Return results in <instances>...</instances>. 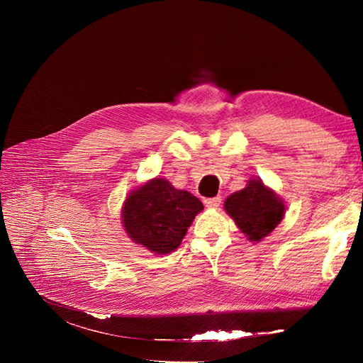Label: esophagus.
Instances as JSON below:
<instances>
[{"label": "esophagus", "mask_w": 363, "mask_h": 363, "mask_svg": "<svg viewBox=\"0 0 363 363\" xmlns=\"http://www.w3.org/2000/svg\"><path fill=\"white\" fill-rule=\"evenodd\" d=\"M204 204H206V207L215 208V207H218L219 204H221V196H213V199H204Z\"/></svg>", "instance_id": "34e87169"}]
</instances>
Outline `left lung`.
<instances>
[{"label": "left lung", "mask_w": 363, "mask_h": 363, "mask_svg": "<svg viewBox=\"0 0 363 363\" xmlns=\"http://www.w3.org/2000/svg\"><path fill=\"white\" fill-rule=\"evenodd\" d=\"M224 208L252 242L267 238L280 224L286 211L280 196L260 179L248 180L244 189L230 195Z\"/></svg>", "instance_id": "obj_1"}]
</instances>
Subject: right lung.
Listing matches in <instances>:
<instances>
[{
    "instance_id": "add662e5",
    "label": "right lung",
    "mask_w": 363,
    "mask_h": 363,
    "mask_svg": "<svg viewBox=\"0 0 363 363\" xmlns=\"http://www.w3.org/2000/svg\"><path fill=\"white\" fill-rule=\"evenodd\" d=\"M203 203L164 179H152L131 191L123 206V225L133 242L156 255L177 250Z\"/></svg>"
}]
</instances>
